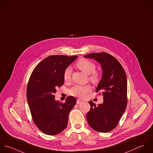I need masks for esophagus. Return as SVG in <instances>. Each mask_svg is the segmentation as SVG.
Instances as JSON below:
<instances>
[{
	"label": "esophagus",
	"instance_id": "1",
	"mask_svg": "<svg viewBox=\"0 0 153 153\" xmlns=\"http://www.w3.org/2000/svg\"><path fill=\"white\" fill-rule=\"evenodd\" d=\"M82 102L80 100V99H77V104H80V103H81Z\"/></svg>",
	"mask_w": 153,
	"mask_h": 153
}]
</instances>
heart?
I'll use <instances>...</instances> for the list:
<instances>
[{
    "label": "heart",
    "instance_id": "obj_1",
    "mask_svg": "<svg viewBox=\"0 0 153 153\" xmlns=\"http://www.w3.org/2000/svg\"><path fill=\"white\" fill-rule=\"evenodd\" d=\"M76 65L80 70L89 74V79L93 83H97L100 79V74L95 71L96 65L92 61L85 59H80L76 64ZM71 69L67 67L63 73V78L65 82H68L71 79ZM92 88L89 85H75L70 89L69 93L71 95L79 98H83L85 94L91 91Z\"/></svg>",
    "mask_w": 153,
    "mask_h": 153
}]
</instances>
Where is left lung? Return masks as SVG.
<instances>
[{
    "label": "left lung",
    "instance_id": "8db88e82",
    "mask_svg": "<svg viewBox=\"0 0 153 153\" xmlns=\"http://www.w3.org/2000/svg\"><path fill=\"white\" fill-rule=\"evenodd\" d=\"M100 63L102 77L96 92L102 93L103 102L96 106L89 101L91 110L86 115L89 126L100 132H108L118 124L127 105V80L123 68L114 57L106 53L84 56Z\"/></svg>",
    "mask_w": 153,
    "mask_h": 153
}]
</instances>
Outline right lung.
<instances>
[{
  "instance_id": "obj_1",
  "label": "right lung",
  "mask_w": 153,
  "mask_h": 153,
  "mask_svg": "<svg viewBox=\"0 0 153 153\" xmlns=\"http://www.w3.org/2000/svg\"><path fill=\"white\" fill-rule=\"evenodd\" d=\"M77 58L76 56H49L31 74L27 90L28 106L33 121L47 135L58 134L67 127L69 113L76 103L73 96H68L64 103L56 100L54 93L64 84V71Z\"/></svg>"
}]
</instances>
